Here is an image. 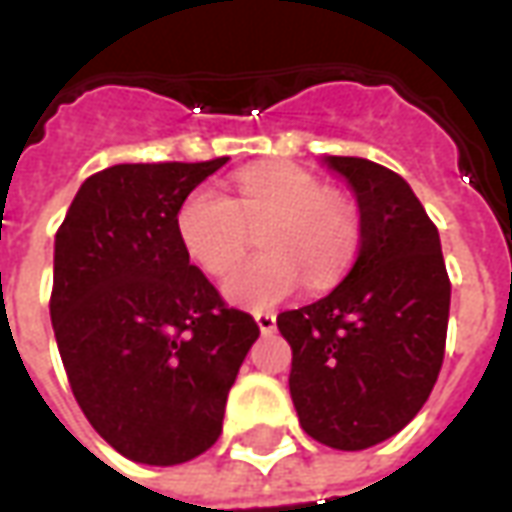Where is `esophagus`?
Masks as SVG:
<instances>
[{
	"label": "esophagus",
	"mask_w": 512,
	"mask_h": 512,
	"mask_svg": "<svg viewBox=\"0 0 512 512\" xmlns=\"http://www.w3.org/2000/svg\"><path fill=\"white\" fill-rule=\"evenodd\" d=\"M255 321L263 334L277 332V315H274V312H255Z\"/></svg>",
	"instance_id": "1"
}]
</instances>
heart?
Here are the masks:
<instances>
[{
    "label": "heart",
    "mask_w": 512,
    "mask_h": 512,
    "mask_svg": "<svg viewBox=\"0 0 512 512\" xmlns=\"http://www.w3.org/2000/svg\"><path fill=\"white\" fill-rule=\"evenodd\" d=\"M238 197L202 183L180 202L175 227L191 263L222 277L260 223L263 256L224 279V296L244 307H271L304 282L326 285L343 271L359 244V211L318 175L293 164L246 169L235 178Z\"/></svg>",
    "instance_id": "b5f03b06"
}]
</instances>
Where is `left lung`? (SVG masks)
<instances>
[{"label": "left lung", "mask_w": 512, "mask_h": 512, "mask_svg": "<svg viewBox=\"0 0 512 512\" xmlns=\"http://www.w3.org/2000/svg\"><path fill=\"white\" fill-rule=\"evenodd\" d=\"M359 202V255L315 304L279 312L293 351L290 397L307 436L367 450L417 417L439 378L450 277L436 224L406 180L376 161L326 156Z\"/></svg>", "instance_id": "left-lung-1"}]
</instances>
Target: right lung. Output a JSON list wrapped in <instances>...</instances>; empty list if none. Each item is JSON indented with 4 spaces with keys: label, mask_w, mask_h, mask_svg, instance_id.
I'll use <instances>...</instances> for the list:
<instances>
[{
    "label": "right lung",
    "mask_w": 512,
    "mask_h": 512,
    "mask_svg": "<svg viewBox=\"0 0 512 512\" xmlns=\"http://www.w3.org/2000/svg\"><path fill=\"white\" fill-rule=\"evenodd\" d=\"M213 161L115 164L84 180L54 241L51 326L101 439L150 466L213 447L255 318L227 307L180 246V202Z\"/></svg>",
    "instance_id": "1"
}]
</instances>
